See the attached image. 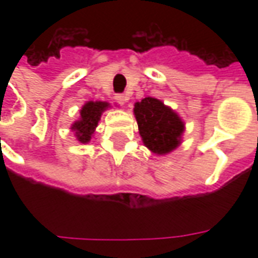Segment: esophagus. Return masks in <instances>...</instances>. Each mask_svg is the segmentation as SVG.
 Returning <instances> with one entry per match:
<instances>
[{
    "instance_id": "1",
    "label": "esophagus",
    "mask_w": 258,
    "mask_h": 258,
    "mask_svg": "<svg viewBox=\"0 0 258 258\" xmlns=\"http://www.w3.org/2000/svg\"><path fill=\"white\" fill-rule=\"evenodd\" d=\"M116 101H117L120 105H125V103H127V101H128V96L123 95V94H121V95L116 96Z\"/></svg>"
}]
</instances>
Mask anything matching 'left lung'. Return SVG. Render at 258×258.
Wrapping results in <instances>:
<instances>
[{"instance_id":"obj_1","label":"left lung","mask_w":258,"mask_h":258,"mask_svg":"<svg viewBox=\"0 0 258 258\" xmlns=\"http://www.w3.org/2000/svg\"><path fill=\"white\" fill-rule=\"evenodd\" d=\"M134 116L142 142L152 153L164 156L182 144L184 120L160 99L146 96L135 102Z\"/></svg>"}]
</instances>
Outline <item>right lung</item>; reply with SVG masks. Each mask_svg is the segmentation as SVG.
I'll return each mask as SVG.
<instances>
[{
	"instance_id": "right-lung-1",
	"label": "right lung",
	"mask_w": 258,
	"mask_h": 258,
	"mask_svg": "<svg viewBox=\"0 0 258 258\" xmlns=\"http://www.w3.org/2000/svg\"><path fill=\"white\" fill-rule=\"evenodd\" d=\"M110 103L103 101H88L85 102L80 109L79 118L70 125V130L74 133L76 140L80 144H88L94 137L98 123L101 120L102 113L110 109Z\"/></svg>"
}]
</instances>
